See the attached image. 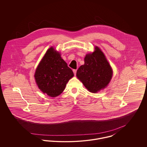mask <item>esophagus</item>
<instances>
[{
  "instance_id": "1",
  "label": "esophagus",
  "mask_w": 147,
  "mask_h": 147,
  "mask_svg": "<svg viewBox=\"0 0 147 147\" xmlns=\"http://www.w3.org/2000/svg\"><path fill=\"white\" fill-rule=\"evenodd\" d=\"M77 69H73V72H74V75H76V73H77Z\"/></svg>"
}]
</instances>
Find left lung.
<instances>
[{"instance_id": "obj_1", "label": "left lung", "mask_w": 147, "mask_h": 147, "mask_svg": "<svg viewBox=\"0 0 147 147\" xmlns=\"http://www.w3.org/2000/svg\"><path fill=\"white\" fill-rule=\"evenodd\" d=\"M77 76L89 91L96 93L110 82L112 68L103 52L96 47L93 53L85 56L84 64L77 70Z\"/></svg>"}]
</instances>
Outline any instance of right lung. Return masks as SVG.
<instances>
[{"label": "right lung", "mask_w": 147, "mask_h": 147, "mask_svg": "<svg viewBox=\"0 0 147 147\" xmlns=\"http://www.w3.org/2000/svg\"><path fill=\"white\" fill-rule=\"evenodd\" d=\"M73 76L72 70L52 47L47 50L35 74L39 89L51 97L60 95Z\"/></svg>", "instance_id": "obj_1"}]
</instances>
